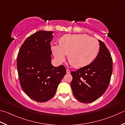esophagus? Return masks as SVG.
I'll use <instances>...</instances> for the list:
<instances>
[{"instance_id":"obj_1","label":"esophagus","mask_w":125,"mask_h":125,"mask_svg":"<svg viewBox=\"0 0 125 125\" xmlns=\"http://www.w3.org/2000/svg\"><path fill=\"white\" fill-rule=\"evenodd\" d=\"M66 72H67V74H70V70H69V69H67V70H66Z\"/></svg>"}]
</instances>
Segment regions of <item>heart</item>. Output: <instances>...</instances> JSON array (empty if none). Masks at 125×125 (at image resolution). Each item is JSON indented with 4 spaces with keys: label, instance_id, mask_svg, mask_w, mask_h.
<instances>
[{
    "label": "heart",
    "instance_id": "obj_1",
    "mask_svg": "<svg viewBox=\"0 0 125 125\" xmlns=\"http://www.w3.org/2000/svg\"><path fill=\"white\" fill-rule=\"evenodd\" d=\"M56 59L62 62L69 53V61L74 67L80 68L89 64L98 55L100 45L94 38L86 35H67L60 40V45L52 46Z\"/></svg>",
    "mask_w": 125,
    "mask_h": 125
}]
</instances>
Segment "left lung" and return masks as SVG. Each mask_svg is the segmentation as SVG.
Segmentation results:
<instances>
[{
	"instance_id": "left-lung-1",
	"label": "left lung",
	"mask_w": 125,
	"mask_h": 125,
	"mask_svg": "<svg viewBox=\"0 0 125 125\" xmlns=\"http://www.w3.org/2000/svg\"><path fill=\"white\" fill-rule=\"evenodd\" d=\"M100 51L96 58L86 66L71 72V87L75 97L84 104L92 102L103 94L108 87L113 71L111 53L103 42L99 40Z\"/></svg>"
}]
</instances>
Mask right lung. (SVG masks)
I'll return each instance as SVG.
<instances>
[{
  "label": "right lung",
  "mask_w": 125,
  "mask_h": 125,
  "mask_svg": "<svg viewBox=\"0 0 125 125\" xmlns=\"http://www.w3.org/2000/svg\"><path fill=\"white\" fill-rule=\"evenodd\" d=\"M53 31H39L26 39L17 56V65L22 89L37 102H44L54 96L66 68L51 64L50 42Z\"/></svg>",
  "instance_id": "right-lung-1"
}]
</instances>
